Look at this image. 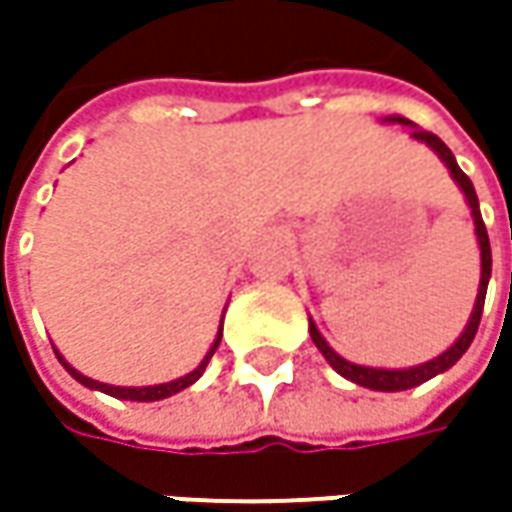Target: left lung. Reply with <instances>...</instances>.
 <instances>
[{"mask_svg":"<svg viewBox=\"0 0 512 512\" xmlns=\"http://www.w3.org/2000/svg\"><path fill=\"white\" fill-rule=\"evenodd\" d=\"M382 122H390V125H404V128H413V139L416 142H424L427 148L433 150L439 159H442L447 170H450V176H453V182L459 185V190L464 193V199H467V205H470V213H473V225H476V239H479V250H482V279H479V293H476V305H473V313H470V319H467V325H464L462 336L456 339V342L450 344L444 353H439L436 359H430V362L424 364H413V367H393V370H387V367H364V364L356 362H347L344 356H339L327 339L319 333V327L313 325V319H310V339L313 344L322 350V356L327 359V364L344 376L347 382L359 384V387H367V390H382V393H396V390H410V387H416V384L427 382V379H433V376H439L444 370H450L453 364L462 359L464 353H467V347L473 342V336H476V330H479V322H482V310H484V296H487V282H490V267H493V256H490V239H487V227L482 222V210H479V196H476V187L473 182L464 176V170L459 168V162H456V156L450 153V148L444 145L442 139L436 136V133H427V130L416 128L410 119H404V116H384Z\"/></svg>","mask_w":512,"mask_h":512,"instance_id":"left-lung-1","label":"left lung"}]
</instances>
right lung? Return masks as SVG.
Here are the masks:
<instances>
[{"label":"right lung","instance_id":"right-lung-1","mask_svg":"<svg viewBox=\"0 0 512 512\" xmlns=\"http://www.w3.org/2000/svg\"><path fill=\"white\" fill-rule=\"evenodd\" d=\"M225 319V316H222ZM222 342V327H219V333H216V339L210 344V350L205 353V359L199 362L196 370H190L187 376H179V379H173V382H165V384H150V387H116V384H105V382H96V379H90L85 373H79L73 364L65 362V356L56 350V359L62 362V367L68 370L70 376L76 379L79 384H85L90 390H102V393H108V396H116V399H125V402H159V399H168V396H176L179 390H185L190 387L193 382H199L202 379V373H205L207 362H210V356L216 353V347Z\"/></svg>","mask_w":512,"mask_h":512}]
</instances>
